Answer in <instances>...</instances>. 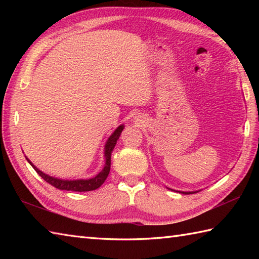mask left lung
<instances>
[{"label": "left lung", "mask_w": 259, "mask_h": 259, "mask_svg": "<svg viewBox=\"0 0 259 259\" xmlns=\"http://www.w3.org/2000/svg\"><path fill=\"white\" fill-rule=\"evenodd\" d=\"M183 194H186V195H188V194H195V191H194V192H183Z\"/></svg>", "instance_id": "obj_1"}]
</instances>
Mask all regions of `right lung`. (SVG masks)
<instances>
[{
	"mask_svg": "<svg viewBox=\"0 0 259 259\" xmlns=\"http://www.w3.org/2000/svg\"><path fill=\"white\" fill-rule=\"evenodd\" d=\"M123 130V125H119L117 129H115L114 133L110 136V138L108 139L107 144H106V148H104V158H106V164H104L103 169L99 172L96 177H93L91 179H80V180H62V179H58L54 177H50L49 175H46L45 172H42L41 170H38L34 164H33L29 159L27 161L31 163V166L34 168L35 171L37 172L38 176L45 179L48 184L52 185L53 187H56L58 189L61 190H71V191H90V190H96L97 188H99L103 183L104 180L107 179L108 175L110 172V166H111V153L113 148L117 144V140L119 139V137L122 133Z\"/></svg>",
	"mask_w": 259,
	"mask_h": 259,
	"instance_id": "obj_1",
	"label": "right lung"
}]
</instances>
